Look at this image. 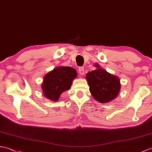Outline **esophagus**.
<instances>
[{"instance_id": "34e87169", "label": "esophagus", "mask_w": 152, "mask_h": 152, "mask_svg": "<svg viewBox=\"0 0 152 152\" xmlns=\"http://www.w3.org/2000/svg\"><path fill=\"white\" fill-rule=\"evenodd\" d=\"M78 72H79L80 75H84V67H83V66H81V67H79Z\"/></svg>"}]
</instances>
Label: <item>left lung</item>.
<instances>
[{
    "mask_svg": "<svg viewBox=\"0 0 152 152\" xmlns=\"http://www.w3.org/2000/svg\"><path fill=\"white\" fill-rule=\"evenodd\" d=\"M96 69L88 72L86 78L92 96L100 103H107L117 96L121 90L118 77L107 72L96 64Z\"/></svg>",
    "mask_w": 152,
    "mask_h": 152,
    "instance_id": "1",
    "label": "left lung"
}]
</instances>
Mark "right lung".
<instances>
[{"label":"right lung","mask_w":152,"mask_h":152,"mask_svg":"<svg viewBox=\"0 0 152 152\" xmlns=\"http://www.w3.org/2000/svg\"><path fill=\"white\" fill-rule=\"evenodd\" d=\"M77 75L76 70L70 66L54 69L44 77L41 86L44 96L50 100L58 101L61 93L70 89Z\"/></svg>","instance_id":"obj_1"}]
</instances>
